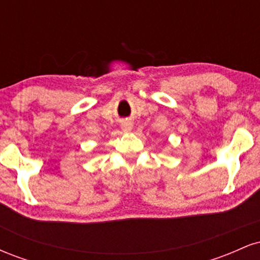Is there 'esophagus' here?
Listing matches in <instances>:
<instances>
[{
	"label": "esophagus",
	"mask_w": 260,
	"mask_h": 260,
	"mask_svg": "<svg viewBox=\"0 0 260 260\" xmlns=\"http://www.w3.org/2000/svg\"><path fill=\"white\" fill-rule=\"evenodd\" d=\"M122 129H123L124 132H129V131H132V123L126 122V123L122 124Z\"/></svg>",
	"instance_id": "1"
}]
</instances>
